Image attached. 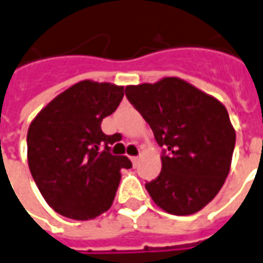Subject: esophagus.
Returning a JSON list of instances; mask_svg holds the SVG:
<instances>
[{"mask_svg":"<svg viewBox=\"0 0 263 263\" xmlns=\"http://www.w3.org/2000/svg\"><path fill=\"white\" fill-rule=\"evenodd\" d=\"M131 161H132V163H134V165L137 166L138 161H139V157H131Z\"/></svg>","mask_w":263,"mask_h":263,"instance_id":"34e87169","label":"esophagus"}]
</instances>
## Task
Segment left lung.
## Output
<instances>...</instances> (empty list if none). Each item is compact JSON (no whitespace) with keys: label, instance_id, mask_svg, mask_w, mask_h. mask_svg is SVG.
<instances>
[{"label":"left lung","instance_id":"8db88e82","mask_svg":"<svg viewBox=\"0 0 263 263\" xmlns=\"http://www.w3.org/2000/svg\"><path fill=\"white\" fill-rule=\"evenodd\" d=\"M125 95L162 146V171L145 183L151 198L168 214L198 212L219 192L231 168L235 129L227 108L175 77L129 85Z\"/></svg>","mask_w":263,"mask_h":263}]
</instances>
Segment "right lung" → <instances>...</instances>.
Returning <instances> with one entry per match:
<instances>
[{"label": "right lung", "mask_w": 263, "mask_h": 263, "mask_svg": "<svg viewBox=\"0 0 263 263\" xmlns=\"http://www.w3.org/2000/svg\"><path fill=\"white\" fill-rule=\"evenodd\" d=\"M124 87L81 81L38 114L27 135L28 165L48 205L62 216L87 221L111 208L126 157L111 154L117 134L102 119L115 112Z\"/></svg>", "instance_id": "1"}]
</instances>
